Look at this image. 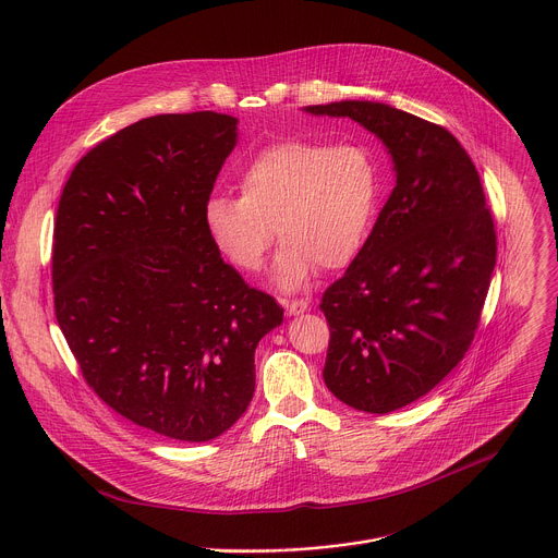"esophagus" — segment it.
<instances>
[{
  "mask_svg": "<svg viewBox=\"0 0 558 558\" xmlns=\"http://www.w3.org/2000/svg\"><path fill=\"white\" fill-rule=\"evenodd\" d=\"M282 304H284L287 315H300L308 308V300H304V298L302 300H284Z\"/></svg>",
  "mask_w": 558,
  "mask_h": 558,
  "instance_id": "34e87169",
  "label": "esophagus"
}]
</instances>
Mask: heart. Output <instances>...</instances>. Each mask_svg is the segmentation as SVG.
Here are the masks:
<instances>
[{
	"mask_svg": "<svg viewBox=\"0 0 558 558\" xmlns=\"http://www.w3.org/2000/svg\"><path fill=\"white\" fill-rule=\"evenodd\" d=\"M243 194L216 192L203 222L216 250L241 271H260L278 235L274 282L293 291L323 269L355 260L373 229L381 174L364 143L291 138L260 149L241 172Z\"/></svg>",
	"mask_w": 558,
	"mask_h": 558,
	"instance_id": "1",
	"label": "heart"
}]
</instances>
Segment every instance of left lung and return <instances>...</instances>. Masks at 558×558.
<instances>
[{
    "mask_svg": "<svg viewBox=\"0 0 558 558\" xmlns=\"http://www.w3.org/2000/svg\"><path fill=\"white\" fill-rule=\"evenodd\" d=\"M304 112L357 121L392 161L371 235L320 304L331 327L325 384L347 407L384 415L465 355L497 263L495 222L470 156L441 125L379 101Z\"/></svg>",
    "mask_w": 558,
    "mask_h": 558,
    "instance_id": "left-lung-1",
    "label": "left lung"
}]
</instances>
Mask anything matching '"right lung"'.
I'll use <instances>...</instances> for the list:
<instances>
[{
  "label": "right lung",
  "mask_w": 558,
  "mask_h": 558,
  "mask_svg": "<svg viewBox=\"0 0 558 558\" xmlns=\"http://www.w3.org/2000/svg\"><path fill=\"white\" fill-rule=\"evenodd\" d=\"M238 119H141L93 147L63 187L54 313L86 381L130 422L209 441L254 397L256 347L282 306L250 289L203 222Z\"/></svg>",
  "instance_id": "obj_1"
}]
</instances>
